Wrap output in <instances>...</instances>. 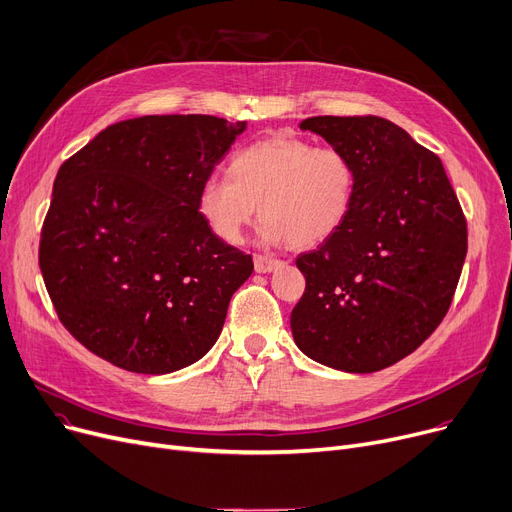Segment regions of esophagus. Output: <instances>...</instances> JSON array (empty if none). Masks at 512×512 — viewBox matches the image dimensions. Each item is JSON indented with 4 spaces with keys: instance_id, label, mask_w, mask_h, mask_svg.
<instances>
[{
    "instance_id": "esophagus-1",
    "label": "esophagus",
    "mask_w": 512,
    "mask_h": 512,
    "mask_svg": "<svg viewBox=\"0 0 512 512\" xmlns=\"http://www.w3.org/2000/svg\"><path fill=\"white\" fill-rule=\"evenodd\" d=\"M283 262L281 260H277V258H270V256H254V268H256V273H262V275H266V273H273V270H277L279 266H281Z\"/></svg>"
}]
</instances>
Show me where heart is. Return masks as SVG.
<instances>
[{
	"label": "heart",
	"instance_id": "b5f03b06",
	"mask_svg": "<svg viewBox=\"0 0 512 512\" xmlns=\"http://www.w3.org/2000/svg\"><path fill=\"white\" fill-rule=\"evenodd\" d=\"M353 188L355 171L341 150L277 134L237 150L229 177L208 175L196 210L221 242L239 244L260 206L266 244L312 248L343 225Z\"/></svg>",
	"mask_w": 512,
	"mask_h": 512
}]
</instances>
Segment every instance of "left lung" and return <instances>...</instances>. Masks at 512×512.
<instances>
[{
    "instance_id": "left-lung-1",
    "label": "left lung",
    "mask_w": 512,
    "mask_h": 512,
    "mask_svg": "<svg viewBox=\"0 0 512 512\" xmlns=\"http://www.w3.org/2000/svg\"><path fill=\"white\" fill-rule=\"evenodd\" d=\"M299 128L355 171L343 225L295 264L306 291L291 312L299 351L349 374L413 353L442 322L467 254V223L442 161L382 117L320 115Z\"/></svg>"
}]
</instances>
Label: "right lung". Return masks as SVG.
Returning a JSON list of instances; mask_svg holds the SVG:
<instances>
[{
  "instance_id": "right-lung-1",
  "label": "right lung",
  "mask_w": 512,
  "mask_h": 512,
  "mask_svg": "<svg viewBox=\"0 0 512 512\" xmlns=\"http://www.w3.org/2000/svg\"><path fill=\"white\" fill-rule=\"evenodd\" d=\"M248 122L144 115L57 171L39 266L70 333L109 364L169 374L206 355L252 258L206 227L196 192Z\"/></svg>"
}]
</instances>
